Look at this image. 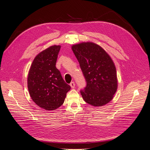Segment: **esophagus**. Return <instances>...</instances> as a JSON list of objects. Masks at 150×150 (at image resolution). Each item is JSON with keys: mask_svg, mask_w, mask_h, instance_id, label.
<instances>
[{"mask_svg": "<svg viewBox=\"0 0 150 150\" xmlns=\"http://www.w3.org/2000/svg\"><path fill=\"white\" fill-rule=\"evenodd\" d=\"M70 86L71 87V88H75V83H74V82H71L70 83Z\"/></svg>", "mask_w": 150, "mask_h": 150, "instance_id": "1", "label": "esophagus"}]
</instances>
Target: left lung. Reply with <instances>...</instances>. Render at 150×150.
<instances>
[{
	"label": "left lung",
	"instance_id": "obj_1",
	"mask_svg": "<svg viewBox=\"0 0 150 150\" xmlns=\"http://www.w3.org/2000/svg\"><path fill=\"white\" fill-rule=\"evenodd\" d=\"M86 81L81 90L84 100L93 106H103L110 102L117 89L115 65L110 55L99 45L91 42L72 45Z\"/></svg>",
	"mask_w": 150,
	"mask_h": 150
}]
</instances>
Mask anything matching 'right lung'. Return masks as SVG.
Returning <instances> with one entry per match:
<instances>
[{"label":"right lung","mask_w":150,"mask_h":150,"mask_svg":"<svg viewBox=\"0 0 150 150\" xmlns=\"http://www.w3.org/2000/svg\"><path fill=\"white\" fill-rule=\"evenodd\" d=\"M60 49L61 46L54 45L39 53L28 74V87L32 99L47 111L59 108L71 89L56 67Z\"/></svg>","instance_id":"add662e5"}]
</instances>
